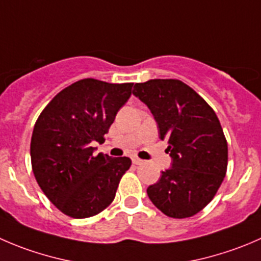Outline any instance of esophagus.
I'll return each mask as SVG.
<instances>
[{"instance_id": "obj_1", "label": "esophagus", "mask_w": 261, "mask_h": 261, "mask_svg": "<svg viewBox=\"0 0 261 261\" xmlns=\"http://www.w3.org/2000/svg\"><path fill=\"white\" fill-rule=\"evenodd\" d=\"M133 163H134V164H143L144 161H143V159L136 158V156H135V158H133Z\"/></svg>"}]
</instances>
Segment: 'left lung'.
<instances>
[{
	"instance_id": "1",
	"label": "left lung",
	"mask_w": 261,
	"mask_h": 261,
	"mask_svg": "<svg viewBox=\"0 0 261 261\" xmlns=\"http://www.w3.org/2000/svg\"><path fill=\"white\" fill-rule=\"evenodd\" d=\"M133 94L153 113L172 158L171 168L146 190L149 199L171 218L195 216L213 200L227 172L228 145L216 112L177 79L136 83Z\"/></svg>"
}]
</instances>
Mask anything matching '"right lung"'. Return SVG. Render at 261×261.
<instances>
[{
	"label": "right lung",
	"instance_id": "obj_1",
	"mask_svg": "<svg viewBox=\"0 0 261 261\" xmlns=\"http://www.w3.org/2000/svg\"><path fill=\"white\" fill-rule=\"evenodd\" d=\"M133 85L79 80L61 90L35 122L30 141L33 173L50 203L71 218L105 211L130 168V158L94 155L92 145L105 143Z\"/></svg>",
	"mask_w": 261,
	"mask_h": 261
}]
</instances>
